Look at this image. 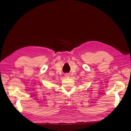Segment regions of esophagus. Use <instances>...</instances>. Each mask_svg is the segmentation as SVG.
Here are the masks:
<instances>
[{
	"instance_id": "1",
	"label": "esophagus",
	"mask_w": 131,
	"mask_h": 131,
	"mask_svg": "<svg viewBox=\"0 0 131 131\" xmlns=\"http://www.w3.org/2000/svg\"><path fill=\"white\" fill-rule=\"evenodd\" d=\"M65 77H69V74H66L65 75Z\"/></svg>"
}]
</instances>
